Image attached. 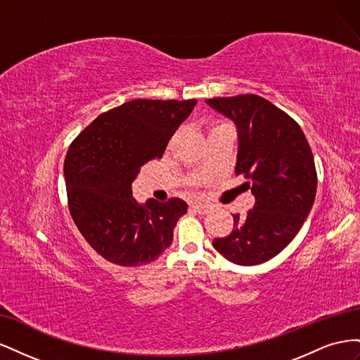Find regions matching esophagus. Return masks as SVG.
<instances>
[{
  "label": "esophagus",
  "instance_id": "1",
  "mask_svg": "<svg viewBox=\"0 0 360 360\" xmlns=\"http://www.w3.org/2000/svg\"><path fill=\"white\" fill-rule=\"evenodd\" d=\"M191 210H193L195 213L204 214V213L209 212V205H205V204H192L191 205Z\"/></svg>",
  "mask_w": 360,
  "mask_h": 360
}]
</instances>
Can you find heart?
<instances>
[{"label": "heart", "mask_w": 360, "mask_h": 360, "mask_svg": "<svg viewBox=\"0 0 360 360\" xmlns=\"http://www.w3.org/2000/svg\"><path fill=\"white\" fill-rule=\"evenodd\" d=\"M217 126H221V124H217ZM214 127H216V126H214Z\"/></svg>", "instance_id": "b5f03b06"}]
</instances>
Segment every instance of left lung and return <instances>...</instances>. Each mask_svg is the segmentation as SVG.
Segmentation results:
<instances>
[{"mask_svg":"<svg viewBox=\"0 0 360 360\" xmlns=\"http://www.w3.org/2000/svg\"><path fill=\"white\" fill-rule=\"evenodd\" d=\"M231 118L238 132L236 174L255 197L245 217L213 248L238 266L274 258L302 228L317 192V169L308 139L294 118L264 97L240 94L205 101Z\"/></svg>","mask_w":360,"mask_h":360,"instance_id":"1","label":"left lung"}]
</instances>
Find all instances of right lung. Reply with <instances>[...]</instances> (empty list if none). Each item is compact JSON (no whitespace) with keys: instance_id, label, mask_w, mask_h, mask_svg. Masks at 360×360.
I'll return each instance as SVG.
<instances>
[{"instance_id":"right-lung-1","label":"right lung","mask_w":360,"mask_h":360,"mask_svg":"<svg viewBox=\"0 0 360 360\" xmlns=\"http://www.w3.org/2000/svg\"><path fill=\"white\" fill-rule=\"evenodd\" d=\"M195 103L130 101L101 114L72 141L64 159L69 212L82 237L110 263L148 264L172 243L188 204L180 198L139 204L132 181L144 163L162 158Z\"/></svg>"}]
</instances>
